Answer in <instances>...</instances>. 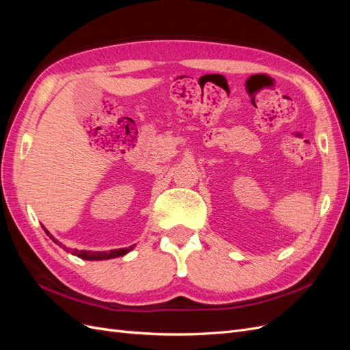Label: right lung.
Masks as SVG:
<instances>
[{"label": "right lung", "mask_w": 350, "mask_h": 350, "mask_svg": "<svg viewBox=\"0 0 350 350\" xmlns=\"http://www.w3.org/2000/svg\"><path fill=\"white\" fill-rule=\"evenodd\" d=\"M44 230L46 232V235H49V238L54 241L55 243H58L59 247H62V250H66L67 252H71L72 256H77L79 258H83V260H90V261H99V260H109V258H116V257H121V256H125L126 252H130L133 247H129V248H118V250H111V251H86V250H70L67 248L66 245H62L61 242H58L54 237H52L49 232L44 228Z\"/></svg>", "instance_id": "add662e5"}]
</instances>
